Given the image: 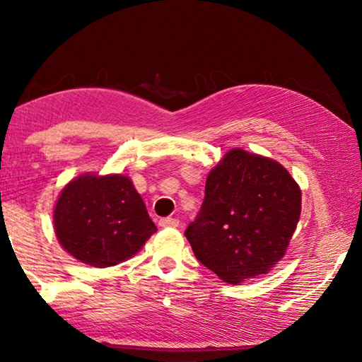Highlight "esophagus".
<instances>
[{
  "label": "esophagus",
  "instance_id": "34e87169",
  "mask_svg": "<svg viewBox=\"0 0 362 362\" xmlns=\"http://www.w3.org/2000/svg\"><path fill=\"white\" fill-rule=\"evenodd\" d=\"M159 225H161L163 228H175V226H179V220L174 217H166L159 220Z\"/></svg>",
  "mask_w": 362,
  "mask_h": 362
}]
</instances>
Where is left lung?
I'll return each instance as SVG.
<instances>
[{
	"instance_id": "1",
	"label": "left lung",
	"mask_w": 362,
	"mask_h": 362,
	"mask_svg": "<svg viewBox=\"0 0 362 362\" xmlns=\"http://www.w3.org/2000/svg\"><path fill=\"white\" fill-rule=\"evenodd\" d=\"M302 212L287 169L233 148L206 180V196L185 231L194 257L228 284L268 273L283 259Z\"/></svg>"
}]
</instances>
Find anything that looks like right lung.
<instances>
[{"label": "right lung", "mask_w": 362, "mask_h": 362, "mask_svg": "<svg viewBox=\"0 0 362 362\" xmlns=\"http://www.w3.org/2000/svg\"><path fill=\"white\" fill-rule=\"evenodd\" d=\"M54 230L71 257L105 268L137 254L156 226L129 177L83 174L60 192Z\"/></svg>", "instance_id": "1"}]
</instances>
